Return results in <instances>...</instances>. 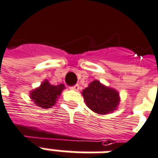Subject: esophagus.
Returning <instances> with one entry per match:
<instances>
[{
	"label": "esophagus",
	"instance_id": "obj_1",
	"mask_svg": "<svg viewBox=\"0 0 158 158\" xmlns=\"http://www.w3.org/2000/svg\"><path fill=\"white\" fill-rule=\"evenodd\" d=\"M72 89L73 90H78L79 89V85L77 84V85H74L73 86H72Z\"/></svg>",
	"mask_w": 158,
	"mask_h": 158
}]
</instances>
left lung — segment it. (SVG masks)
I'll return each instance as SVG.
<instances>
[{
  "instance_id": "left-lung-1",
  "label": "left lung",
  "mask_w": 158,
  "mask_h": 158,
  "mask_svg": "<svg viewBox=\"0 0 158 158\" xmlns=\"http://www.w3.org/2000/svg\"><path fill=\"white\" fill-rule=\"evenodd\" d=\"M88 108L100 114L113 112L119 104V94L115 90L102 85L94 80L82 92Z\"/></svg>"
}]
</instances>
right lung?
<instances>
[{
	"label": "right lung",
	"mask_w": 158,
	"mask_h": 158,
	"mask_svg": "<svg viewBox=\"0 0 158 158\" xmlns=\"http://www.w3.org/2000/svg\"><path fill=\"white\" fill-rule=\"evenodd\" d=\"M64 88L65 86L62 84L52 85L48 82V80H45L44 82L42 83L39 88L31 91V98L37 106L48 109L56 103V99Z\"/></svg>",
	"instance_id": "add662e5"
}]
</instances>
